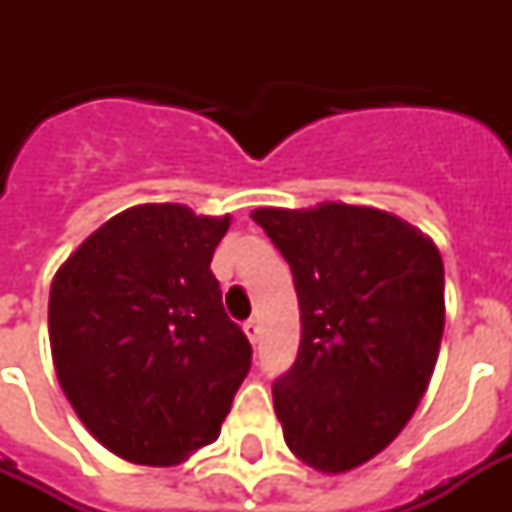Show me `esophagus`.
I'll return each mask as SVG.
<instances>
[{"label": "esophagus", "instance_id": "obj_1", "mask_svg": "<svg viewBox=\"0 0 512 512\" xmlns=\"http://www.w3.org/2000/svg\"><path fill=\"white\" fill-rule=\"evenodd\" d=\"M244 335L249 337V342H257V337H260V324L255 319L244 321Z\"/></svg>", "mask_w": 512, "mask_h": 512}]
</instances>
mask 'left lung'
Listing matches in <instances>:
<instances>
[{"label": "left lung", "mask_w": 512, "mask_h": 512, "mask_svg": "<svg viewBox=\"0 0 512 512\" xmlns=\"http://www.w3.org/2000/svg\"><path fill=\"white\" fill-rule=\"evenodd\" d=\"M252 220L289 263L300 300V350L273 382L284 441L321 473L358 468L428 390L444 335L441 255L372 207H265Z\"/></svg>", "instance_id": "left-lung-1"}]
</instances>
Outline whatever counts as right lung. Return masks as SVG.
<instances>
[{
  "instance_id": "add662e5",
  "label": "right lung",
  "mask_w": 512,
  "mask_h": 512,
  "mask_svg": "<svg viewBox=\"0 0 512 512\" xmlns=\"http://www.w3.org/2000/svg\"><path fill=\"white\" fill-rule=\"evenodd\" d=\"M231 217L140 204L55 273L50 348L84 428L124 460L175 465L220 436L252 345L209 271Z\"/></svg>"
}]
</instances>
